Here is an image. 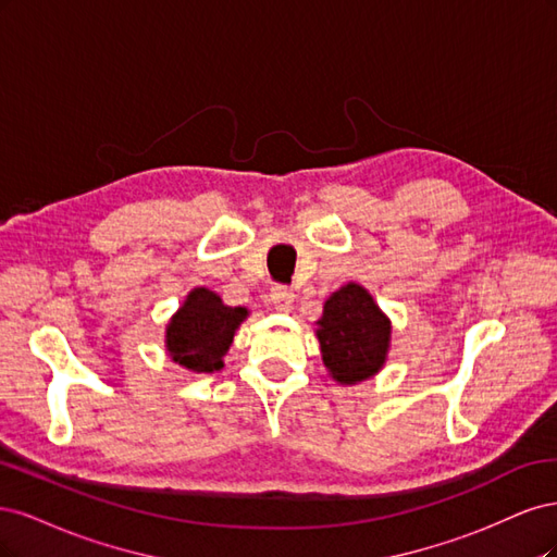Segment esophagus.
<instances>
[{
    "instance_id": "obj_1",
    "label": "esophagus",
    "mask_w": 557,
    "mask_h": 557,
    "mask_svg": "<svg viewBox=\"0 0 557 557\" xmlns=\"http://www.w3.org/2000/svg\"><path fill=\"white\" fill-rule=\"evenodd\" d=\"M271 300H273L277 312L286 314V312H292V308H294V292L286 289V286H273Z\"/></svg>"
}]
</instances>
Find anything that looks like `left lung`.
Instances as JSON below:
<instances>
[{
    "label": "left lung",
    "mask_w": 557,
    "mask_h": 557,
    "mask_svg": "<svg viewBox=\"0 0 557 557\" xmlns=\"http://www.w3.org/2000/svg\"><path fill=\"white\" fill-rule=\"evenodd\" d=\"M329 376L339 386H356L380 372L391 351V319L358 282L333 292L314 321Z\"/></svg>",
    "instance_id": "left-lung-1"
}]
</instances>
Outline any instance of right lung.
Wrapping results in <instances>:
<instances>
[{
    "label": "right lung",
    "mask_w": 557,
    "mask_h": 557,
    "mask_svg": "<svg viewBox=\"0 0 557 557\" xmlns=\"http://www.w3.org/2000/svg\"><path fill=\"white\" fill-rule=\"evenodd\" d=\"M247 317V308H231L208 286H194L166 324V356L196 374L222 370L233 335Z\"/></svg>",
    "instance_id": "add662e5"
}]
</instances>
